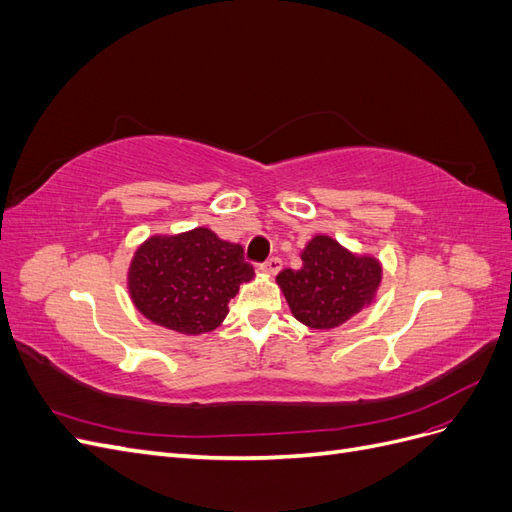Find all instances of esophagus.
<instances>
[{
	"instance_id": "obj_1",
	"label": "esophagus",
	"mask_w": 512,
	"mask_h": 512,
	"mask_svg": "<svg viewBox=\"0 0 512 512\" xmlns=\"http://www.w3.org/2000/svg\"><path fill=\"white\" fill-rule=\"evenodd\" d=\"M280 269H282V260L280 258H269L267 262H262V265H260V271L267 273V275H275Z\"/></svg>"
}]
</instances>
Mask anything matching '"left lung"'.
<instances>
[{
  "label": "left lung",
  "mask_w": 512,
  "mask_h": 512,
  "mask_svg": "<svg viewBox=\"0 0 512 512\" xmlns=\"http://www.w3.org/2000/svg\"><path fill=\"white\" fill-rule=\"evenodd\" d=\"M299 269L277 275L292 316L309 329H335L376 299L382 265L354 254L329 235H316L301 252Z\"/></svg>",
  "instance_id": "8db88e82"
}]
</instances>
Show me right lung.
Returning <instances> with one entry per match:
<instances>
[{
	"label": "right lung",
	"mask_w": 512,
	"mask_h": 512,
	"mask_svg": "<svg viewBox=\"0 0 512 512\" xmlns=\"http://www.w3.org/2000/svg\"><path fill=\"white\" fill-rule=\"evenodd\" d=\"M254 267L239 243L222 241L209 228L153 235L128 269L130 299L147 320L183 335L218 329L228 303Z\"/></svg>",
	"instance_id": "add662e5"
}]
</instances>
